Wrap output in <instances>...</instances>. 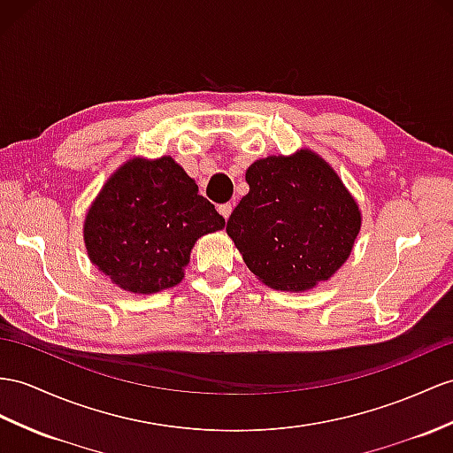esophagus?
<instances>
[{
  "mask_svg": "<svg viewBox=\"0 0 453 453\" xmlns=\"http://www.w3.org/2000/svg\"><path fill=\"white\" fill-rule=\"evenodd\" d=\"M219 213L223 215L225 219H228V217H230V213H233V203H223V205H219Z\"/></svg>",
  "mask_w": 453,
  "mask_h": 453,
  "instance_id": "esophagus-1",
  "label": "esophagus"
}]
</instances>
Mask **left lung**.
Listing matches in <instances>:
<instances>
[{
    "instance_id": "left-lung-1",
    "label": "left lung",
    "mask_w": 453,
    "mask_h": 453,
    "mask_svg": "<svg viewBox=\"0 0 453 453\" xmlns=\"http://www.w3.org/2000/svg\"><path fill=\"white\" fill-rule=\"evenodd\" d=\"M250 192L226 223L248 269L274 290L302 292L346 263L361 228L357 202L311 150L246 171Z\"/></svg>"
}]
</instances>
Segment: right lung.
I'll use <instances>...</instances> for the list:
<instances>
[{
  "label": "right lung",
  "instance_id": "add662e5",
  "mask_svg": "<svg viewBox=\"0 0 453 453\" xmlns=\"http://www.w3.org/2000/svg\"><path fill=\"white\" fill-rule=\"evenodd\" d=\"M223 226L173 157H134L109 176L88 209L84 244L119 288L156 294L182 280L196 240Z\"/></svg>",
  "mask_w": 453,
  "mask_h": 453
}]
</instances>
